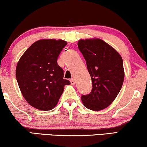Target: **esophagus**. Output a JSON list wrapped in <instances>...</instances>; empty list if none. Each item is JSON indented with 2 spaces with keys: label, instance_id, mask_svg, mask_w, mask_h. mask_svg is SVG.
Instances as JSON below:
<instances>
[{
  "label": "esophagus",
  "instance_id": "obj_1",
  "mask_svg": "<svg viewBox=\"0 0 147 147\" xmlns=\"http://www.w3.org/2000/svg\"><path fill=\"white\" fill-rule=\"evenodd\" d=\"M70 82H71V85H74V84H75V83H76L75 80L72 78V79L70 80Z\"/></svg>",
  "mask_w": 147,
  "mask_h": 147
}]
</instances>
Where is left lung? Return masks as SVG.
<instances>
[{
	"label": "left lung",
	"mask_w": 147,
	"mask_h": 147,
	"mask_svg": "<svg viewBox=\"0 0 147 147\" xmlns=\"http://www.w3.org/2000/svg\"><path fill=\"white\" fill-rule=\"evenodd\" d=\"M78 46L86 61L93 84L90 93L82 95V104L88 109L100 111L113 102L122 87L125 77L122 57L98 38L80 39Z\"/></svg>",
	"instance_id": "1"
}]
</instances>
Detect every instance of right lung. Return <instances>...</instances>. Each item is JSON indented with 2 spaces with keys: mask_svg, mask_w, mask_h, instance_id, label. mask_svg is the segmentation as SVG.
<instances>
[{
  "mask_svg": "<svg viewBox=\"0 0 147 147\" xmlns=\"http://www.w3.org/2000/svg\"><path fill=\"white\" fill-rule=\"evenodd\" d=\"M67 41L43 39L33 43L18 62L16 76L23 97L38 110H50L57 106L64 86L63 69L57 59Z\"/></svg>",
  "mask_w": 147,
  "mask_h": 147,
  "instance_id": "right-lung-1",
  "label": "right lung"
}]
</instances>
